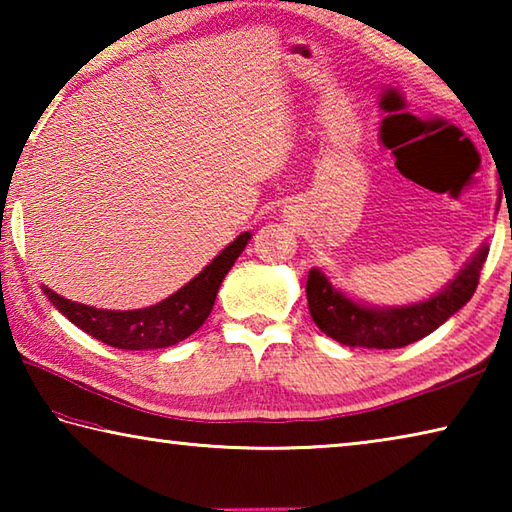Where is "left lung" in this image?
<instances>
[{
	"mask_svg": "<svg viewBox=\"0 0 512 512\" xmlns=\"http://www.w3.org/2000/svg\"><path fill=\"white\" fill-rule=\"evenodd\" d=\"M485 257L488 246H481L443 291L404 307L361 305L336 291L323 271L311 268L307 277L309 314L320 332L350 348H404L438 329L474 296Z\"/></svg>",
	"mask_w": 512,
	"mask_h": 512,
	"instance_id": "8db88e82",
	"label": "left lung"
}]
</instances>
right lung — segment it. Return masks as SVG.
I'll use <instances>...</instances> for the list:
<instances>
[{"mask_svg": "<svg viewBox=\"0 0 512 512\" xmlns=\"http://www.w3.org/2000/svg\"><path fill=\"white\" fill-rule=\"evenodd\" d=\"M250 232L241 235L225 246L192 282L178 289L167 300L146 309L112 311L94 309L81 302H72L47 287L45 296L51 300L60 314L67 316L85 334L119 350H158L176 345L192 336L201 327L214 307L216 293L223 277L235 266L241 250L250 241Z\"/></svg>", "mask_w": 512, "mask_h": 512, "instance_id": "add662e5", "label": "right lung"}]
</instances>
